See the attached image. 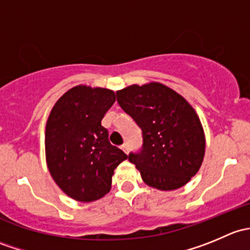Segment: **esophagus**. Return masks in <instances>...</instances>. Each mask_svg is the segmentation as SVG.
Here are the masks:
<instances>
[{"label": "esophagus", "mask_w": 250, "mask_h": 250, "mask_svg": "<svg viewBox=\"0 0 250 250\" xmlns=\"http://www.w3.org/2000/svg\"><path fill=\"white\" fill-rule=\"evenodd\" d=\"M121 148H122V150L125 151V153H128V152H129V145H128L127 143H125V144H123V145L121 146Z\"/></svg>", "instance_id": "34e87169"}]
</instances>
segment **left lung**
<instances>
[{
    "label": "left lung",
    "mask_w": 250,
    "mask_h": 250,
    "mask_svg": "<svg viewBox=\"0 0 250 250\" xmlns=\"http://www.w3.org/2000/svg\"><path fill=\"white\" fill-rule=\"evenodd\" d=\"M117 102L143 130V147L130 153L146 185L161 191L183 188L200 170L206 137L195 109L160 82L132 84L116 92Z\"/></svg>",
    "instance_id": "1"
}]
</instances>
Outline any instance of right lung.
<instances>
[{
	"label": "right lung",
	"instance_id": "1",
	"mask_svg": "<svg viewBox=\"0 0 250 250\" xmlns=\"http://www.w3.org/2000/svg\"><path fill=\"white\" fill-rule=\"evenodd\" d=\"M115 100L113 90L80 84L64 93L48 116V170L60 190L78 202H93L109 193L113 170L128 158L111 145L102 125Z\"/></svg>",
	"mask_w": 250,
	"mask_h": 250
}]
</instances>
